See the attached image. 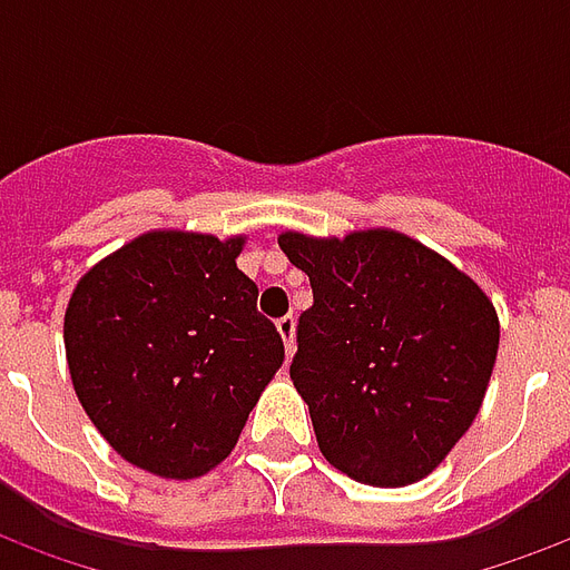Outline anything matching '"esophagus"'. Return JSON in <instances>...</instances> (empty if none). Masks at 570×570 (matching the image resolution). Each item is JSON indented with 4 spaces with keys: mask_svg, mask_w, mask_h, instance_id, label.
<instances>
[{
    "mask_svg": "<svg viewBox=\"0 0 570 570\" xmlns=\"http://www.w3.org/2000/svg\"><path fill=\"white\" fill-rule=\"evenodd\" d=\"M277 333H281V338H284L286 357H289V354L296 351V317H293V314L281 317V321H277Z\"/></svg>",
    "mask_w": 570,
    "mask_h": 570,
    "instance_id": "34e87169",
    "label": "esophagus"
}]
</instances>
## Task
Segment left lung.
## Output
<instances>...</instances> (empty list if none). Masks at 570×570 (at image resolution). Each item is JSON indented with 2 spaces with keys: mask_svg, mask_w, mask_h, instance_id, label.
<instances>
[{
  "mask_svg": "<svg viewBox=\"0 0 570 570\" xmlns=\"http://www.w3.org/2000/svg\"><path fill=\"white\" fill-rule=\"evenodd\" d=\"M308 274L289 379L323 458L357 482L403 489L445 461L479 415L501 323L479 284L394 228L284 232Z\"/></svg>",
  "mask_w": 570,
  "mask_h": 570,
  "instance_id": "obj_1",
  "label": "left lung"
}]
</instances>
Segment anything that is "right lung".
Here are the masks:
<instances>
[{"label": "right lung", "instance_id": "add662e5", "mask_svg": "<svg viewBox=\"0 0 570 570\" xmlns=\"http://www.w3.org/2000/svg\"><path fill=\"white\" fill-rule=\"evenodd\" d=\"M247 237L158 228L85 272L63 314L69 375L128 464L195 479L223 464L284 363L237 268Z\"/></svg>", "mask_w": 570, "mask_h": 570}]
</instances>
